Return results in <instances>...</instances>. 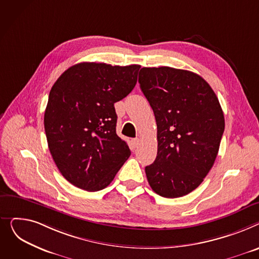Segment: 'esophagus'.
<instances>
[{
  "label": "esophagus",
  "instance_id": "34e87169",
  "mask_svg": "<svg viewBox=\"0 0 259 259\" xmlns=\"http://www.w3.org/2000/svg\"><path fill=\"white\" fill-rule=\"evenodd\" d=\"M139 143H140V140H139L138 138L132 139V145H133V148H134V149H135V148H137V147H138Z\"/></svg>",
  "mask_w": 259,
  "mask_h": 259
}]
</instances>
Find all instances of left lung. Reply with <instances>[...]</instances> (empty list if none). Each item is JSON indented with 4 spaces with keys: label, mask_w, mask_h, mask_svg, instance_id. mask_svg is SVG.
<instances>
[{
    "label": "left lung",
    "mask_w": 259,
    "mask_h": 259,
    "mask_svg": "<svg viewBox=\"0 0 259 259\" xmlns=\"http://www.w3.org/2000/svg\"><path fill=\"white\" fill-rule=\"evenodd\" d=\"M139 83L158 130L157 158L145 167L148 183L168 199L186 195L217 159L225 130L220 101L204 78L187 70L142 68Z\"/></svg>",
    "instance_id": "1"
}]
</instances>
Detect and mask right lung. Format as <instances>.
Segmentation results:
<instances>
[{"mask_svg":"<svg viewBox=\"0 0 259 259\" xmlns=\"http://www.w3.org/2000/svg\"><path fill=\"white\" fill-rule=\"evenodd\" d=\"M140 67L80 63L53 84L45 132L58 170L72 185L101 190L131 156L128 145L116 134L114 103L132 92Z\"/></svg>","mask_w":259,"mask_h":259,"instance_id":"1","label":"right lung"}]
</instances>
